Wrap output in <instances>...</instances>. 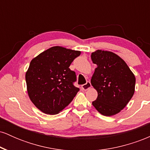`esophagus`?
Listing matches in <instances>:
<instances>
[{
	"mask_svg": "<svg viewBox=\"0 0 150 150\" xmlns=\"http://www.w3.org/2000/svg\"><path fill=\"white\" fill-rule=\"evenodd\" d=\"M82 89H83V90H87V89H89V88L91 87V83L90 82H87V83L85 84V85H82Z\"/></svg>",
	"mask_w": 150,
	"mask_h": 150,
	"instance_id": "esophagus-1",
	"label": "esophagus"
}]
</instances>
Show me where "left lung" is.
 <instances>
[{
	"instance_id": "1",
	"label": "left lung",
	"mask_w": 150,
	"mask_h": 150,
	"mask_svg": "<svg viewBox=\"0 0 150 150\" xmlns=\"http://www.w3.org/2000/svg\"><path fill=\"white\" fill-rule=\"evenodd\" d=\"M97 65L91 84L98 96L92 105L101 114L111 116L125 107L135 92V77L126 63L116 53L97 50L92 53Z\"/></svg>"
}]
</instances>
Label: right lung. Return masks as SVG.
Masks as SVG:
<instances>
[{
	"instance_id": "1",
	"label": "right lung",
	"mask_w": 150,
	"mask_h": 150,
	"mask_svg": "<svg viewBox=\"0 0 150 150\" xmlns=\"http://www.w3.org/2000/svg\"><path fill=\"white\" fill-rule=\"evenodd\" d=\"M80 53L53 46L31 61L25 75L27 92L32 102L43 113L57 114L80 90L73 85L76 75L69 67Z\"/></svg>"
}]
</instances>
